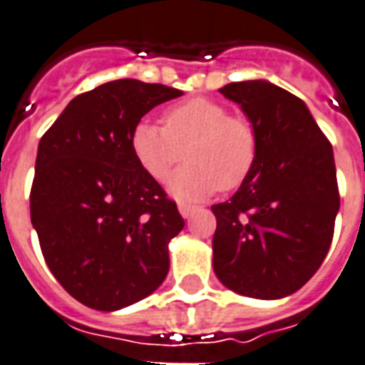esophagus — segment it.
<instances>
[{
    "instance_id": "obj_1",
    "label": "esophagus",
    "mask_w": 365,
    "mask_h": 365,
    "mask_svg": "<svg viewBox=\"0 0 365 365\" xmlns=\"http://www.w3.org/2000/svg\"><path fill=\"white\" fill-rule=\"evenodd\" d=\"M196 210L198 208H196V206H192V204H179V212H180V215L185 217V220L192 217Z\"/></svg>"
}]
</instances>
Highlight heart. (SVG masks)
Listing matches in <instances>:
<instances>
[{
  "instance_id": "obj_1",
  "label": "heart",
  "mask_w": 365,
  "mask_h": 365,
  "mask_svg": "<svg viewBox=\"0 0 365 365\" xmlns=\"http://www.w3.org/2000/svg\"><path fill=\"white\" fill-rule=\"evenodd\" d=\"M135 161L153 180H165L188 157V165L169 180L177 198H204L217 188L233 190L251 175L259 157V135L251 120L233 116L212 98H188L167 108L163 128L138 122L130 135Z\"/></svg>"
}]
</instances>
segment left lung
<instances>
[{"mask_svg": "<svg viewBox=\"0 0 365 365\" xmlns=\"http://www.w3.org/2000/svg\"><path fill=\"white\" fill-rule=\"evenodd\" d=\"M220 93L252 122L259 157L237 192L212 206L214 272L237 294L280 299L307 284L331 247L340 208L332 145L278 85L239 81Z\"/></svg>", "mask_w": 365, "mask_h": 365, "instance_id": "left-lung-1", "label": "left lung"}]
</instances>
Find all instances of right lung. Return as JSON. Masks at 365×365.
Wrapping results in <instances>:
<instances>
[{
	"mask_svg": "<svg viewBox=\"0 0 365 365\" xmlns=\"http://www.w3.org/2000/svg\"><path fill=\"white\" fill-rule=\"evenodd\" d=\"M180 95L108 81L77 95L38 143L31 222L50 272L91 309L140 302L169 272V241L185 220L138 165L130 135L143 114Z\"/></svg>",
	"mask_w": 365,
	"mask_h": 365,
	"instance_id": "1",
	"label": "right lung"
}]
</instances>
